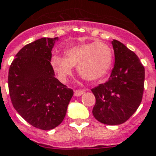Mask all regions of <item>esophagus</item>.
Here are the masks:
<instances>
[{
	"instance_id": "esophagus-1",
	"label": "esophagus",
	"mask_w": 156,
	"mask_h": 156,
	"mask_svg": "<svg viewBox=\"0 0 156 156\" xmlns=\"http://www.w3.org/2000/svg\"><path fill=\"white\" fill-rule=\"evenodd\" d=\"M84 92H85V91H83V90H76V91H74V96L75 97H80Z\"/></svg>"
}]
</instances>
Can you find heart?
<instances>
[{"instance_id": "obj_1", "label": "heart", "mask_w": 156, "mask_h": 156, "mask_svg": "<svg viewBox=\"0 0 156 156\" xmlns=\"http://www.w3.org/2000/svg\"><path fill=\"white\" fill-rule=\"evenodd\" d=\"M112 60L113 51L107 44L91 41L69 46L65 49V56L52 55L51 65L62 82L66 81L75 65L82 78L87 81H96L106 74Z\"/></svg>"}]
</instances>
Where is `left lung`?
Here are the masks:
<instances>
[{
  "label": "left lung",
  "mask_w": 156,
  "mask_h": 156,
  "mask_svg": "<svg viewBox=\"0 0 156 156\" xmlns=\"http://www.w3.org/2000/svg\"><path fill=\"white\" fill-rule=\"evenodd\" d=\"M115 65L109 80L91 89L96 97L92 114L107 125H119L136 112L144 91L145 69L133 51L112 41Z\"/></svg>",
  "instance_id": "8db88e82"
}]
</instances>
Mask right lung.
I'll list each match as a JSON object with an SVG mask.
<instances>
[{
	"instance_id": "obj_1",
	"label": "right lung",
	"mask_w": 156,
	"mask_h": 156,
	"mask_svg": "<svg viewBox=\"0 0 156 156\" xmlns=\"http://www.w3.org/2000/svg\"><path fill=\"white\" fill-rule=\"evenodd\" d=\"M59 37H42L26 45L9 66V97L19 115L29 124L51 130L62 123L72 89L55 78L51 51Z\"/></svg>"
}]
</instances>
